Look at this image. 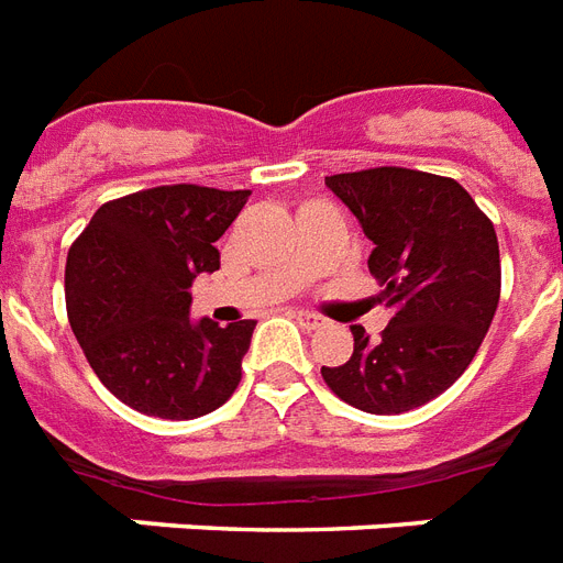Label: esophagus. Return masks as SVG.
Returning <instances> with one entry per match:
<instances>
[{"instance_id": "1", "label": "esophagus", "mask_w": 563, "mask_h": 563, "mask_svg": "<svg viewBox=\"0 0 563 563\" xmlns=\"http://www.w3.org/2000/svg\"><path fill=\"white\" fill-rule=\"evenodd\" d=\"M294 319L302 328H308V331H313V328L322 325V317H317V313H308V310H294Z\"/></svg>"}]
</instances>
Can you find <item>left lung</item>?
<instances>
[{
    "label": "left lung",
    "mask_w": 563,
    "mask_h": 563,
    "mask_svg": "<svg viewBox=\"0 0 563 563\" xmlns=\"http://www.w3.org/2000/svg\"><path fill=\"white\" fill-rule=\"evenodd\" d=\"M375 244L368 273L389 310L380 340L354 325V354L322 366L345 404L395 416L433 401L479 352L500 302L497 232L451 177L412 168H366L325 177Z\"/></svg>",
    "instance_id": "8db88e82"
}]
</instances>
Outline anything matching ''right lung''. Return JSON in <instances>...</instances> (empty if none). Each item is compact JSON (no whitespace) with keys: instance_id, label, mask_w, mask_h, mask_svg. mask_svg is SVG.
<instances>
[{"instance_id":"1","label":"right lung","mask_w":563,"mask_h":563,"mask_svg":"<svg viewBox=\"0 0 563 563\" xmlns=\"http://www.w3.org/2000/svg\"><path fill=\"white\" fill-rule=\"evenodd\" d=\"M250 191L156 186L103 203L66 255V313L107 389L145 416L188 421L241 384L253 319L191 322L200 273L220 267L218 241Z\"/></svg>"}]
</instances>
